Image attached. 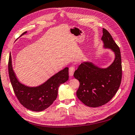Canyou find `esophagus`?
<instances>
[{
	"label": "esophagus",
	"instance_id": "34e87169",
	"mask_svg": "<svg viewBox=\"0 0 135 135\" xmlns=\"http://www.w3.org/2000/svg\"><path fill=\"white\" fill-rule=\"evenodd\" d=\"M75 71V68L74 66H70L69 68V73L70 76H73Z\"/></svg>",
	"mask_w": 135,
	"mask_h": 135
}]
</instances>
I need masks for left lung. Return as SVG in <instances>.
<instances>
[{"label": "left lung", "instance_id": "left-lung-1", "mask_svg": "<svg viewBox=\"0 0 135 135\" xmlns=\"http://www.w3.org/2000/svg\"><path fill=\"white\" fill-rule=\"evenodd\" d=\"M103 48L114 52V61L105 68L98 67L91 61H84L73 74L80 82L77 97L90 107H100L111 100L119 89L122 79L119 48L107 30L103 28Z\"/></svg>", "mask_w": 135, "mask_h": 135}]
</instances>
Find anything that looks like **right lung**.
I'll return each mask as SVG.
<instances>
[{
    "mask_svg": "<svg viewBox=\"0 0 135 135\" xmlns=\"http://www.w3.org/2000/svg\"><path fill=\"white\" fill-rule=\"evenodd\" d=\"M27 33V31L24 32L21 36ZM9 74L13 90L20 103L27 109L40 112L48 108L56 99L60 85L69 79V68L66 67L39 86H28L17 79L13 70L12 55L10 54Z\"/></svg>",
    "mask_w": 135,
    "mask_h": 135,
    "instance_id": "add662e5",
    "label": "right lung"
}]
</instances>
